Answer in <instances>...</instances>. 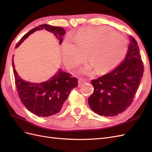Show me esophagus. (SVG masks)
<instances>
[{"label":"esophagus","mask_w":152,"mask_h":152,"mask_svg":"<svg viewBox=\"0 0 152 152\" xmlns=\"http://www.w3.org/2000/svg\"><path fill=\"white\" fill-rule=\"evenodd\" d=\"M86 82H87V80L86 79H82V78H80V79L79 80V86H82L84 84H85Z\"/></svg>","instance_id":"obj_1"}]
</instances>
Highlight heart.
<instances>
[{"label": "heart", "mask_w": 152, "mask_h": 152, "mask_svg": "<svg viewBox=\"0 0 152 152\" xmlns=\"http://www.w3.org/2000/svg\"><path fill=\"white\" fill-rule=\"evenodd\" d=\"M63 43V61L68 68L79 66L87 58L99 73H106L118 66L127 50L125 37L107 26H92L79 30L73 38ZM92 65L84 72H90Z\"/></svg>", "instance_id": "1"}]
</instances>
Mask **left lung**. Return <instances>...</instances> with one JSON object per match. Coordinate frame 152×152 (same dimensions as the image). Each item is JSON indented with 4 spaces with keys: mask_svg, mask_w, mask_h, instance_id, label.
Wrapping results in <instances>:
<instances>
[{
    "mask_svg": "<svg viewBox=\"0 0 152 152\" xmlns=\"http://www.w3.org/2000/svg\"><path fill=\"white\" fill-rule=\"evenodd\" d=\"M143 72L137 42L130 36L125 59L112 71L91 80L94 92L88 99L91 110L105 117L116 116L126 111L134 98Z\"/></svg>",
    "mask_w": 152,
    "mask_h": 152,
    "instance_id": "1",
    "label": "left lung"
}]
</instances>
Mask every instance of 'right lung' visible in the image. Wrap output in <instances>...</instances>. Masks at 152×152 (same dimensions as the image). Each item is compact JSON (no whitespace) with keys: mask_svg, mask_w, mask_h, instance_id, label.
I'll use <instances>...</instances> for the list:
<instances>
[{"mask_svg":"<svg viewBox=\"0 0 152 152\" xmlns=\"http://www.w3.org/2000/svg\"><path fill=\"white\" fill-rule=\"evenodd\" d=\"M45 29L52 32L61 44L66 30L60 26L41 25L26 33L19 41L16 48L37 30ZM13 73L17 93L21 103L31 113L39 117H49L60 112L64 102L72 89L78 86V80L69 73L59 70L58 73L49 80L40 84H33L22 80L15 68L12 58Z\"/></svg>","mask_w":152,"mask_h":152,"instance_id":"obj_1","label":"right lung"}]
</instances>
